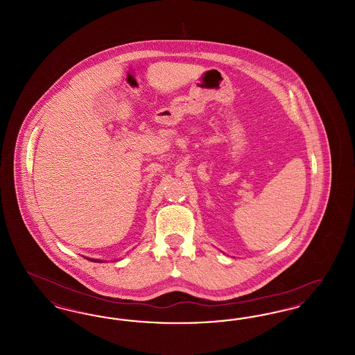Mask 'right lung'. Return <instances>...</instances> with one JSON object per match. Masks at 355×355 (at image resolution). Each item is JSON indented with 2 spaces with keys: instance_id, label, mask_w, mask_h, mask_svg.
<instances>
[{
  "instance_id": "obj_1",
  "label": "right lung",
  "mask_w": 355,
  "mask_h": 355,
  "mask_svg": "<svg viewBox=\"0 0 355 355\" xmlns=\"http://www.w3.org/2000/svg\"><path fill=\"white\" fill-rule=\"evenodd\" d=\"M89 261H94V262H101V261H98V259H92V258H90Z\"/></svg>"
}]
</instances>
